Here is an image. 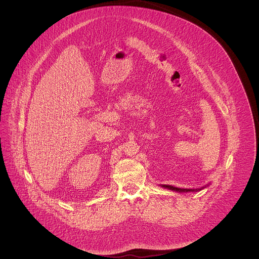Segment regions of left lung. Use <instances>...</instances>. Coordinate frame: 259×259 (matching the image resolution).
I'll return each mask as SVG.
<instances>
[{"label":"left lung","instance_id":"1","mask_svg":"<svg viewBox=\"0 0 259 259\" xmlns=\"http://www.w3.org/2000/svg\"><path fill=\"white\" fill-rule=\"evenodd\" d=\"M162 187H163V188H165V189H168V190H170V191H174V192H177V193L198 192V191H201V190H203L204 188H206V187H204V188H202V189H197V190H193V189H179V188H175V187H172V186H168V184H163Z\"/></svg>","mask_w":259,"mask_h":259}]
</instances>
